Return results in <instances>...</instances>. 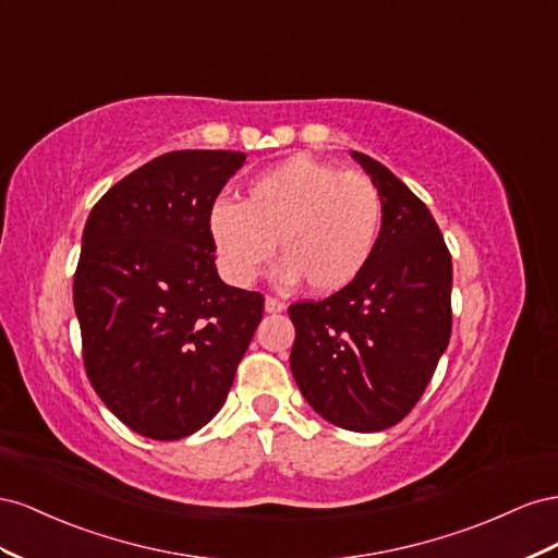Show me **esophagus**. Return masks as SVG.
<instances>
[{"label": "esophagus", "mask_w": 558, "mask_h": 558, "mask_svg": "<svg viewBox=\"0 0 558 558\" xmlns=\"http://www.w3.org/2000/svg\"><path fill=\"white\" fill-rule=\"evenodd\" d=\"M284 308H288L284 301H280L276 296H266V313H282Z\"/></svg>", "instance_id": "34e87169"}]
</instances>
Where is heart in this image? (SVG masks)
Wrapping results in <instances>:
<instances>
[{
	"mask_svg": "<svg viewBox=\"0 0 558 558\" xmlns=\"http://www.w3.org/2000/svg\"><path fill=\"white\" fill-rule=\"evenodd\" d=\"M380 225L384 201L367 174L304 154L254 174L241 203L219 198L208 213L217 266L229 282L257 280L278 243V278H304L317 294L339 292L362 274Z\"/></svg>",
	"mask_w": 558,
	"mask_h": 558,
	"instance_id": "obj_1",
	"label": "heart"
}]
</instances>
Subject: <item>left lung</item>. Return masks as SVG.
Wrapping results in <instances>:
<instances>
[{"instance_id": "8db88e82", "label": "left lung", "mask_w": 558, "mask_h": 558, "mask_svg": "<svg viewBox=\"0 0 558 558\" xmlns=\"http://www.w3.org/2000/svg\"><path fill=\"white\" fill-rule=\"evenodd\" d=\"M384 201L362 274L323 301L290 306V367L306 402L353 433H378L416 407L451 339V254L435 217L372 156L350 151Z\"/></svg>"}]
</instances>
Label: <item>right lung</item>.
<instances>
[{
    "mask_svg": "<svg viewBox=\"0 0 558 558\" xmlns=\"http://www.w3.org/2000/svg\"><path fill=\"white\" fill-rule=\"evenodd\" d=\"M243 151L182 149L93 205L74 311L93 390L137 435H194L225 407L264 296L221 282L208 213Z\"/></svg>",
    "mask_w": 558,
    "mask_h": 558,
    "instance_id": "add662e5",
    "label": "right lung"
}]
</instances>
